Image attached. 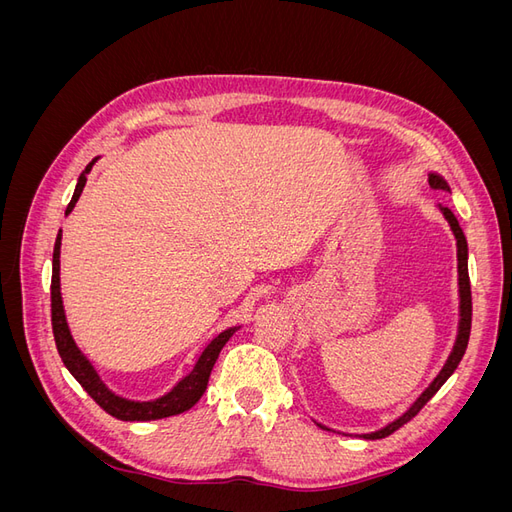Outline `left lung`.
<instances>
[{
  "mask_svg": "<svg viewBox=\"0 0 512 512\" xmlns=\"http://www.w3.org/2000/svg\"><path fill=\"white\" fill-rule=\"evenodd\" d=\"M429 185H431L433 190L451 192V188H448L446 181H444L442 177H438V175H433V173L429 175ZM440 209H442V213H444V218L448 220V224H451V228H453V232H455V239H457V262H459L457 269H459V299H461V305H459L461 320H459L457 342H455V348H453L451 356H448L446 365L442 367V371L438 374V378L427 386V391L414 401L412 408H410L404 416H399L397 421L386 425L384 429L374 431V433H363V438H367V440H380V438L391 436L393 431H397L399 427H404L408 421H412V418L423 410V406L427 404V401L440 391V386H442L448 378H451V374L457 369L459 361L463 359V354H466V348H468L470 329H472V290H470V275H468V241H466V235H463V230H461V226H459V222H457V218H455V213H453L451 209H448V207H440ZM320 427H322V425H320ZM322 429H327V427H322Z\"/></svg>",
  "mask_w": 512,
  "mask_h": 512,
  "instance_id": "left-lung-1",
  "label": "left lung"
}]
</instances>
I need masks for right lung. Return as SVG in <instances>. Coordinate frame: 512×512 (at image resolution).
I'll use <instances>...</instances> for the list:
<instances>
[{
  "mask_svg": "<svg viewBox=\"0 0 512 512\" xmlns=\"http://www.w3.org/2000/svg\"><path fill=\"white\" fill-rule=\"evenodd\" d=\"M94 162H89L87 168L81 173L79 183H76V190L72 194L70 205L66 209V215L74 209L76 200H79V196L85 188L87 173L91 170V166H94ZM59 247H61V230L57 232L55 247H53L51 324H53V337H55L57 352L61 356V361H64V365L68 367L70 374L76 378V382L83 386L87 395L94 399L104 412L119 418V421H156V418H166V416H173V414H181L185 410H190L196 404V401L203 397V393L207 389L209 376H211V369H213L215 361H218V354L230 339V335L237 331V327L226 329L224 333H220L218 337L211 339V342L205 346V350L200 352L194 369L190 371V376H185L175 386V389L166 393L164 397H160L156 401H130V399L117 397L115 393L106 389L104 382L96 374V369L91 367V363L81 354V350L76 348L74 339L70 335L68 322H66V316H64V305H61V292H59Z\"/></svg>",
  "mask_w": 512,
  "mask_h": 512,
  "instance_id": "add662e5",
  "label": "right lung"
}]
</instances>
